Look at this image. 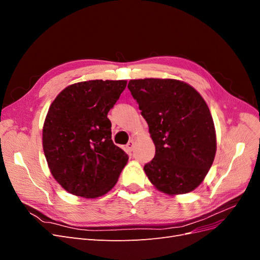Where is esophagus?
I'll use <instances>...</instances> for the list:
<instances>
[{"instance_id": "1", "label": "esophagus", "mask_w": 260, "mask_h": 260, "mask_svg": "<svg viewBox=\"0 0 260 260\" xmlns=\"http://www.w3.org/2000/svg\"><path fill=\"white\" fill-rule=\"evenodd\" d=\"M133 147H135V141L131 140V141H129V142L127 143V145H125V149H127L128 152H131L132 149H133Z\"/></svg>"}]
</instances>
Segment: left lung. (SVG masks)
Segmentation results:
<instances>
[{
    "label": "left lung",
    "mask_w": 260,
    "mask_h": 260,
    "mask_svg": "<svg viewBox=\"0 0 260 260\" xmlns=\"http://www.w3.org/2000/svg\"><path fill=\"white\" fill-rule=\"evenodd\" d=\"M155 145L144 171L157 190L175 196L194 191L215 159L217 137L205 100L188 83L176 79L130 80Z\"/></svg>",
    "instance_id": "obj_1"
}]
</instances>
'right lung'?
I'll use <instances>...</instances> for the list:
<instances>
[{
	"label": "right lung",
	"instance_id": "add662e5",
	"mask_svg": "<svg viewBox=\"0 0 260 260\" xmlns=\"http://www.w3.org/2000/svg\"><path fill=\"white\" fill-rule=\"evenodd\" d=\"M127 80H89L58 93L46 114L42 145L58 184L76 196L96 199L117 183L128 155L112 140L107 118Z\"/></svg>",
	"mask_w": 260,
	"mask_h": 260
}]
</instances>
